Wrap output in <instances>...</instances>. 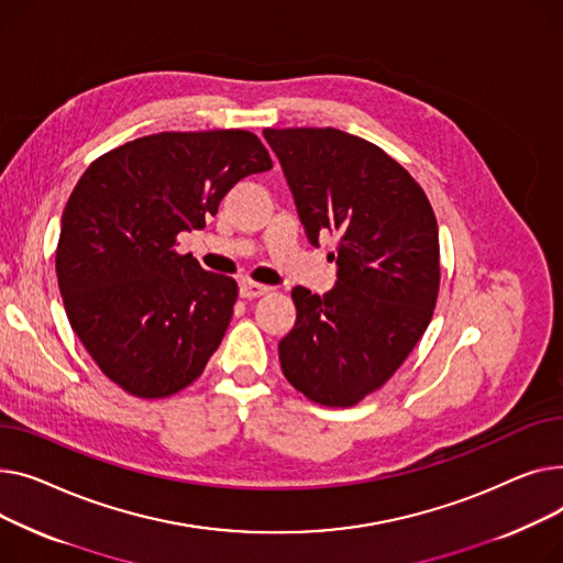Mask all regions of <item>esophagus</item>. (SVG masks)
<instances>
[{
    "instance_id": "1",
    "label": "esophagus",
    "mask_w": 563,
    "mask_h": 563,
    "mask_svg": "<svg viewBox=\"0 0 563 563\" xmlns=\"http://www.w3.org/2000/svg\"><path fill=\"white\" fill-rule=\"evenodd\" d=\"M271 290V286H263V284H256V282H241V297H245V300H252V297H261L266 295Z\"/></svg>"
}]
</instances>
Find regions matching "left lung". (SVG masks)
<instances>
[{
  "mask_svg": "<svg viewBox=\"0 0 563 563\" xmlns=\"http://www.w3.org/2000/svg\"><path fill=\"white\" fill-rule=\"evenodd\" d=\"M313 245L336 236L334 290L292 288L297 320L279 343L284 377L322 407L382 388L434 316L439 227L420 184L382 147L341 129H263Z\"/></svg>",
  "mask_w": 563,
  "mask_h": 563,
  "instance_id": "8db88e82",
  "label": "left lung"
}]
</instances>
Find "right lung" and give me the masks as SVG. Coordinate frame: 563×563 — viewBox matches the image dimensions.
Returning a JSON list of instances; mask_svg holds the SVG:
<instances>
[{"label":"right lung","instance_id":"right-lung-1","mask_svg":"<svg viewBox=\"0 0 563 563\" xmlns=\"http://www.w3.org/2000/svg\"><path fill=\"white\" fill-rule=\"evenodd\" d=\"M273 158L245 129L161 131L97 156L60 218L56 277L75 334L113 384L143 400L190 386L218 350L236 279L177 252L229 188Z\"/></svg>","mask_w":563,"mask_h":563}]
</instances>
